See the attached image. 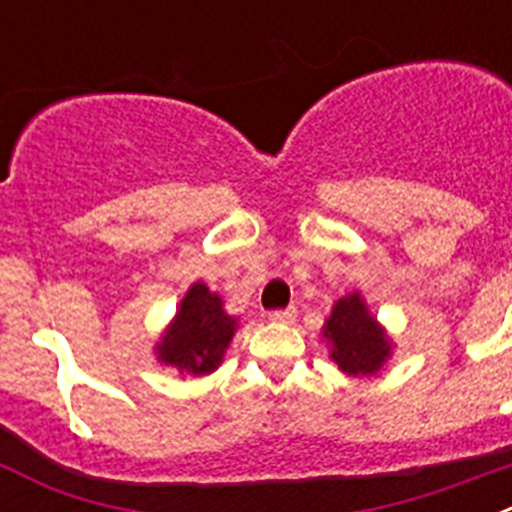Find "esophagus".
<instances>
[{"label": "esophagus", "mask_w": 512, "mask_h": 512, "mask_svg": "<svg viewBox=\"0 0 512 512\" xmlns=\"http://www.w3.org/2000/svg\"><path fill=\"white\" fill-rule=\"evenodd\" d=\"M269 318L274 320V323H295L297 310L295 307H287V310H271Z\"/></svg>", "instance_id": "esophagus-1"}]
</instances>
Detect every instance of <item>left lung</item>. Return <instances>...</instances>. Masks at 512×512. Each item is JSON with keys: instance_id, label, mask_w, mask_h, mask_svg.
I'll use <instances>...</instances> for the list:
<instances>
[{"instance_id": "left-lung-1", "label": "left lung", "mask_w": 512, "mask_h": 512, "mask_svg": "<svg viewBox=\"0 0 512 512\" xmlns=\"http://www.w3.org/2000/svg\"><path fill=\"white\" fill-rule=\"evenodd\" d=\"M323 333L333 343V361L354 377L377 374L384 359L390 356V341L384 338L377 320L366 312L359 295H348L336 302Z\"/></svg>"}]
</instances>
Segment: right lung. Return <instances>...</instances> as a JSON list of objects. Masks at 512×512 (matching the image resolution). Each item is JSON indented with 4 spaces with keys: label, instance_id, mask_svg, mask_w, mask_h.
Wrapping results in <instances>:
<instances>
[{
    "label": "right lung",
    "instance_id": "obj_1",
    "mask_svg": "<svg viewBox=\"0 0 512 512\" xmlns=\"http://www.w3.org/2000/svg\"><path fill=\"white\" fill-rule=\"evenodd\" d=\"M233 333L235 320L223 312L220 297L212 295L202 282L194 284L169 333L158 343V359L176 366L179 374H210L223 361Z\"/></svg>",
    "mask_w": 512,
    "mask_h": 512
}]
</instances>
